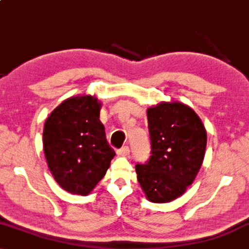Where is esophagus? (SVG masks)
<instances>
[{"mask_svg":"<svg viewBox=\"0 0 249 249\" xmlns=\"http://www.w3.org/2000/svg\"><path fill=\"white\" fill-rule=\"evenodd\" d=\"M129 152H130L129 147L124 146V147H122L121 149H119V150H117V155L119 157H124V156H128Z\"/></svg>","mask_w":249,"mask_h":249,"instance_id":"34e87169","label":"esophagus"}]
</instances>
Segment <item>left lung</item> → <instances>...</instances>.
Returning <instances> with one entry per match:
<instances>
[{"label":"left lung","mask_w":249,"mask_h":249,"mask_svg":"<svg viewBox=\"0 0 249 249\" xmlns=\"http://www.w3.org/2000/svg\"><path fill=\"white\" fill-rule=\"evenodd\" d=\"M151 141L148 162L136 166L147 199L170 202L194 182L204 161L207 132L198 114L179 101L160 102L147 110Z\"/></svg>","instance_id":"obj_1"}]
</instances>
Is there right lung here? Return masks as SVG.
Wrapping results in <instances>:
<instances>
[{
  "mask_svg": "<svg viewBox=\"0 0 249 249\" xmlns=\"http://www.w3.org/2000/svg\"><path fill=\"white\" fill-rule=\"evenodd\" d=\"M101 102L92 95L64 100L50 113L43 150L53 178L68 193L87 196L105 177L116 152L106 139Z\"/></svg>",
  "mask_w": 249,
  "mask_h": 249,
  "instance_id": "add662e5",
  "label": "right lung"
}]
</instances>
